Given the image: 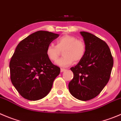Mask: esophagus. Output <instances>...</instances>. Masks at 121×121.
<instances>
[{
	"mask_svg": "<svg viewBox=\"0 0 121 121\" xmlns=\"http://www.w3.org/2000/svg\"><path fill=\"white\" fill-rule=\"evenodd\" d=\"M66 71V69H64V68H60V72H64V71Z\"/></svg>",
	"mask_w": 121,
	"mask_h": 121,
	"instance_id": "esophagus-1",
	"label": "esophagus"
}]
</instances>
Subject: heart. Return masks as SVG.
I'll return each mask as SVG.
<instances>
[{
  "label": "heart",
  "mask_w": 121,
  "mask_h": 121,
  "mask_svg": "<svg viewBox=\"0 0 121 121\" xmlns=\"http://www.w3.org/2000/svg\"><path fill=\"white\" fill-rule=\"evenodd\" d=\"M86 44L82 41L77 40L73 35H65L59 38L56 46L49 44L46 49V54L49 60L55 62L62 51L63 57L57 60L56 64L61 67H67L73 62H79L86 53Z\"/></svg>",
  "instance_id": "heart-1"
}]
</instances>
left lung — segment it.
<instances>
[{
    "instance_id": "8db88e82",
    "label": "left lung",
    "mask_w": 121,
    "mask_h": 121,
    "mask_svg": "<svg viewBox=\"0 0 121 121\" xmlns=\"http://www.w3.org/2000/svg\"><path fill=\"white\" fill-rule=\"evenodd\" d=\"M86 53L78 64L71 68L73 79L68 85L70 93L77 99L87 101L100 94L110 78L113 57L106 43L91 33L81 31Z\"/></svg>"
}]
</instances>
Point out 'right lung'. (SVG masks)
Returning a JSON list of instances; mask_svg holds the SVG:
<instances>
[{"label":"right lung","mask_w":121,"mask_h":121,"mask_svg":"<svg viewBox=\"0 0 121 121\" xmlns=\"http://www.w3.org/2000/svg\"><path fill=\"white\" fill-rule=\"evenodd\" d=\"M59 36L51 32L38 31L17 46L9 63L11 80L24 98L38 100L52 89L60 69L49 60L46 49Z\"/></svg>","instance_id":"obj_1"}]
</instances>
